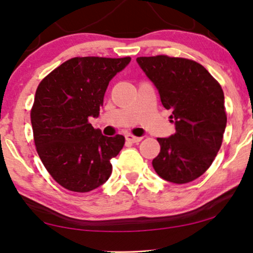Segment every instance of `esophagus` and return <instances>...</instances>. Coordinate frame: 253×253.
Listing matches in <instances>:
<instances>
[{"label":"esophagus","mask_w":253,"mask_h":253,"mask_svg":"<svg viewBox=\"0 0 253 253\" xmlns=\"http://www.w3.org/2000/svg\"><path fill=\"white\" fill-rule=\"evenodd\" d=\"M126 139L127 141H130V143H139V141H140L141 139H143V138H141V137L132 136V134L127 133L126 136Z\"/></svg>","instance_id":"34e87169"}]
</instances>
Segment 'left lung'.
<instances>
[{
  "label": "left lung",
  "instance_id": "obj_1",
  "mask_svg": "<svg viewBox=\"0 0 253 253\" xmlns=\"http://www.w3.org/2000/svg\"><path fill=\"white\" fill-rule=\"evenodd\" d=\"M137 63L153 83L161 103L171 110L176 132L158 138L161 150L152 161L166 181L184 184L202 176L219 152L227 115L219 83L202 64L166 55L138 57Z\"/></svg>",
  "mask_w": 253,
  "mask_h": 253
}]
</instances>
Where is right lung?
Returning a JSON list of instances; mask_svg holds the SVG:
<instances>
[{"label": "right lung", "mask_w": 253, "mask_h": 253, "mask_svg": "<svg viewBox=\"0 0 253 253\" xmlns=\"http://www.w3.org/2000/svg\"><path fill=\"white\" fill-rule=\"evenodd\" d=\"M130 57H74L44 77L31 110L37 152L51 177L63 188L88 192L112 174L110 160L124 137H107L88 123L98 117L109 82Z\"/></svg>", "instance_id": "1"}]
</instances>
